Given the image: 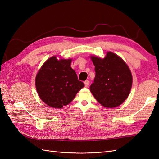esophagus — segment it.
I'll return each instance as SVG.
<instances>
[{
  "label": "esophagus",
  "instance_id": "34e87169",
  "mask_svg": "<svg viewBox=\"0 0 159 159\" xmlns=\"http://www.w3.org/2000/svg\"><path fill=\"white\" fill-rule=\"evenodd\" d=\"M84 84H85V88H88L89 85V81L88 80H86L84 81Z\"/></svg>",
  "mask_w": 159,
  "mask_h": 159
}]
</instances>
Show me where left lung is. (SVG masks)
Segmentation results:
<instances>
[{"mask_svg": "<svg viewBox=\"0 0 159 159\" xmlns=\"http://www.w3.org/2000/svg\"><path fill=\"white\" fill-rule=\"evenodd\" d=\"M95 66V77L90 91L103 106L114 108L128 98L132 87V74L123 60L111 52L104 58L91 56Z\"/></svg>", "mask_w": 159, "mask_h": 159, "instance_id": "obj_1", "label": "left lung"}]
</instances>
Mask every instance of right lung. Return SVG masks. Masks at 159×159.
<instances>
[{
    "instance_id": "right-lung-1",
    "label": "right lung",
    "mask_w": 159,
    "mask_h": 159,
    "mask_svg": "<svg viewBox=\"0 0 159 159\" xmlns=\"http://www.w3.org/2000/svg\"><path fill=\"white\" fill-rule=\"evenodd\" d=\"M71 63V59L57 60L56 56H52L38 72L35 81L38 94L51 107L60 109L68 105L84 87Z\"/></svg>"
}]
</instances>
